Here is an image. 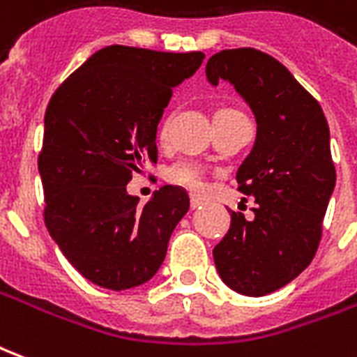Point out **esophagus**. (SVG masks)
<instances>
[{"label": "esophagus", "instance_id": "34e87169", "mask_svg": "<svg viewBox=\"0 0 357 357\" xmlns=\"http://www.w3.org/2000/svg\"><path fill=\"white\" fill-rule=\"evenodd\" d=\"M202 204H204V199H202V197H197V195L191 197V208H201Z\"/></svg>", "mask_w": 357, "mask_h": 357}]
</instances>
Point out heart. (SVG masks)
Instances as JSON below:
<instances>
[{
	"instance_id": "heart-1",
	"label": "heart",
	"mask_w": 357,
	"mask_h": 357,
	"mask_svg": "<svg viewBox=\"0 0 357 357\" xmlns=\"http://www.w3.org/2000/svg\"><path fill=\"white\" fill-rule=\"evenodd\" d=\"M235 110V109H222ZM170 181L176 185L185 187L191 191H202L204 189V174L195 162H179L170 170Z\"/></svg>"
}]
</instances>
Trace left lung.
Returning <instances> with one entry per match:
<instances>
[{"mask_svg": "<svg viewBox=\"0 0 357 357\" xmlns=\"http://www.w3.org/2000/svg\"><path fill=\"white\" fill-rule=\"evenodd\" d=\"M212 86L227 80L256 118V141L237 170L241 193L255 197V218L231 212L214 262L229 289L264 296L314 260L323 216L337 181L329 124L319 102L268 53L224 50L206 63Z\"/></svg>", "mask_w": 357, "mask_h": 357, "instance_id": "left-lung-1", "label": "left lung"}]
</instances>
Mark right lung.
<instances>
[{"instance_id": "add662e5", "label": "right lung", "mask_w": 357, "mask_h": 357, "mask_svg": "<svg viewBox=\"0 0 357 357\" xmlns=\"http://www.w3.org/2000/svg\"><path fill=\"white\" fill-rule=\"evenodd\" d=\"M204 53L102 47L51 97L43 120L45 227L66 260L91 283L126 291L162 266L189 195L164 185L139 208L126 191L156 162V126L172 89L193 76Z\"/></svg>"}]
</instances>
